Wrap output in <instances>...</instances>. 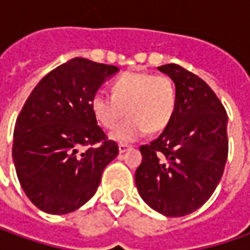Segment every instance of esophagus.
Segmentation results:
<instances>
[{"instance_id":"1","label":"esophagus","mask_w":250,"mask_h":250,"mask_svg":"<svg viewBox=\"0 0 250 250\" xmlns=\"http://www.w3.org/2000/svg\"><path fill=\"white\" fill-rule=\"evenodd\" d=\"M130 147L128 146V145H120L118 146V151H120V154H122V153H125V151H128Z\"/></svg>"}]
</instances>
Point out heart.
<instances>
[{"mask_svg":"<svg viewBox=\"0 0 250 250\" xmlns=\"http://www.w3.org/2000/svg\"><path fill=\"white\" fill-rule=\"evenodd\" d=\"M111 91L112 96L96 91L90 108L101 126L107 129H112L126 110L129 118L111 132V139L120 143L139 139L147 130H163L177 105L175 84L166 75L126 72L112 82Z\"/></svg>","mask_w":250,"mask_h":250,"instance_id":"obj_1","label":"heart"}]
</instances>
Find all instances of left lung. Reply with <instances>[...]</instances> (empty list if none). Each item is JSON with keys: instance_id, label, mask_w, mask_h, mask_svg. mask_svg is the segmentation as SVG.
Returning a JSON list of instances; mask_svg holds the SVG:
<instances>
[{"instance_id": "obj_1", "label": "left lung", "mask_w": 250, "mask_h": 250, "mask_svg": "<svg viewBox=\"0 0 250 250\" xmlns=\"http://www.w3.org/2000/svg\"><path fill=\"white\" fill-rule=\"evenodd\" d=\"M175 83L174 115L157 139L140 146V197L167 217L202 207L216 190L228 156L226 108L205 81L177 63L159 66Z\"/></svg>"}]
</instances>
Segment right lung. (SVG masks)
<instances>
[{
	"mask_svg": "<svg viewBox=\"0 0 250 250\" xmlns=\"http://www.w3.org/2000/svg\"><path fill=\"white\" fill-rule=\"evenodd\" d=\"M120 69L73 58L47 73L24 103L14 130L21 187L37 208L68 214L96 193L101 174L118 156L90 108L93 94ZM99 143L97 148H88Z\"/></svg>",
	"mask_w": 250,
	"mask_h": 250,
	"instance_id": "right-lung-1",
	"label": "right lung"
}]
</instances>
